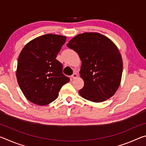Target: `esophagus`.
Here are the masks:
<instances>
[{"label": "esophagus", "instance_id": "obj_1", "mask_svg": "<svg viewBox=\"0 0 146 146\" xmlns=\"http://www.w3.org/2000/svg\"><path fill=\"white\" fill-rule=\"evenodd\" d=\"M77 76H78L77 74H76V73H74L72 75V76H71V78H72L73 79H75L76 77H77Z\"/></svg>", "mask_w": 146, "mask_h": 146}]
</instances>
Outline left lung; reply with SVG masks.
I'll return each instance as SVG.
<instances>
[{"label":"left lung","mask_w":146,"mask_h":146,"mask_svg":"<svg viewBox=\"0 0 146 146\" xmlns=\"http://www.w3.org/2000/svg\"><path fill=\"white\" fill-rule=\"evenodd\" d=\"M82 61L80 75L84 82L80 96L94 102H101L114 95L120 86L122 59L115 44L98 33H84L67 44Z\"/></svg>","instance_id":"8db88e82"}]
</instances>
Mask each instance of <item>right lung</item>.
Here are the masks:
<instances>
[{"label": "right lung", "instance_id": "1", "mask_svg": "<svg viewBox=\"0 0 146 146\" xmlns=\"http://www.w3.org/2000/svg\"><path fill=\"white\" fill-rule=\"evenodd\" d=\"M66 36L46 34L33 39L20 53L17 69L19 86L26 98L39 106L49 104L70 78L62 73V64L56 59Z\"/></svg>", "mask_w": 146, "mask_h": 146}]
</instances>
